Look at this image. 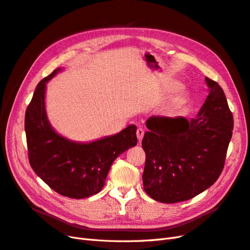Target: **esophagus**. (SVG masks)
Here are the masks:
<instances>
[{
  "label": "esophagus",
  "mask_w": 250,
  "mask_h": 250,
  "mask_svg": "<svg viewBox=\"0 0 250 250\" xmlns=\"http://www.w3.org/2000/svg\"><path fill=\"white\" fill-rule=\"evenodd\" d=\"M144 133H145V131H144L143 128H138V130H137V137H138V140H139L140 143L142 142V140H143V138H144Z\"/></svg>",
  "instance_id": "esophagus-1"
}]
</instances>
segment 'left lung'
I'll use <instances>...</instances> for the list:
<instances>
[{"instance_id": "obj_1", "label": "left lung", "mask_w": 250, "mask_h": 250, "mask_svg": "<svg viewBox=\"0 0 250 250\" xmlns=\"http://www.w3.org/2000/svg\"><path fill=\"white\" fill-rule=\"evenodd\" d=\"M208 95L197 116L150 117L142 146L146 153L144 190L163 203L195 197L208 188L224 167L233 118L221 86L206 77Z\"/></svg>"}]
</instances>
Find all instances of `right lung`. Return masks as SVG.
<instances>
[{
  "instance_id": "add662e5",
  "label": "right lung",
  "mask_w": 250,
  "mask_h": 250,
  "mask_svg": "<svg viewBox=\"0 0 250 250\" xmlns=\"http://www.w3.org/2000/svg\"><path fill=\"white\" fill-rule=\"evenodd\" d=\"M62 67L37 84L25 115L28 157L32 169L51 188L74 199L99 193L113 161L138 144L137 126L93 142H76L59 134L46 110L47 83Z\"/></svg>"
}]
</instances>
